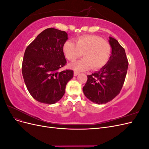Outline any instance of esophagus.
I'll return each instance as SVG.
<instances>
[{
	"label": "esophagus",
	"mask_w": 149,
	"mask_h": 149,
	"mask_svg": "<svg viewBox=\"0 0 149 149\" xmlns=\"http://www.w3.org/2000/svg\"><path fill=\"white\" fill-rule=\"evenodd\" d=\"M79 74V72L76 71H74V76H76L77 75H78Z\"/></svg>",
	"instance_id": "obj_1"
}]
</instances>
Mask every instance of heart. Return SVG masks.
Here are the masks:
<instances>
[{"label":"heart","instance_id":"heart-1","mask_svg":"<svg viewBox=\"0 0 149 149\" xmlns=\"http://www.w3.org/2000/svg\"><path fill=\"white\" fill-rule=\"evenodd\" d=\"M72 40H66L62 49L68 60L74 61L81 56L84 58L70 66L76 71H85L91 68L97 70L105 66L111 54L110 44L96 35H82Z\"/></svg>","mask_w":149,"mask_h":149}]
</instances>
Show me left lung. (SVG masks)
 Masks as SVG:
<instances>
[{
	"label": "left lung",
	"mask_w": 149,
	"mask_h": 149,
	"mask_svg": "<svg viewBox=\"0 0 149 149\" xmlns=\"http://www.w3.org/2000/svg\"><path fill=\"white\" fill-rule=\"evenodd\" d=\"M111 55L107 64L99 71L87 76L83 91L92 102L102 104L113 100L119 94L128 68L125 49L115 38L109 37Z\"/></svg>",
	"instance_id": "8db88e82"
}]
</instances>
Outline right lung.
I'll use <instances>...</instances> for the list:
<instances>
[{"label": "right lung", "mask_w": 149, "mask_h": 149, "mask_svg": "<svg viewBox=\"0 0 149 149\" xmlns=\"http://www.w3.org/2000/svg\"><path fill=\"white\" fill-rule=\"evenodd\" d=\"M65 31L43 30L26 47L22 62V75L29 92L35 100L53 104L63 96L73 70L59 72L66 63L63 45L68 40Z\"/></svg>", "instance_id": "right-lung-1"}]
</instances>
